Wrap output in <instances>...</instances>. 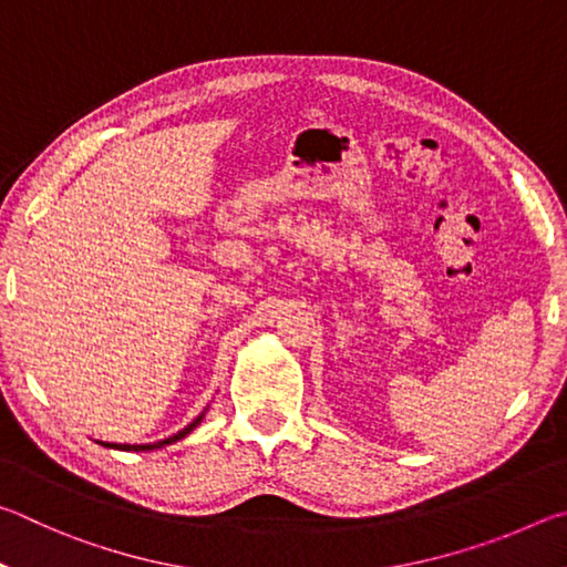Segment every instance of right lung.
<instances>
[{
  "label": "right lung",
  "mask_w": 567,
  "mask_h": 567,
  "mask_svg": "<svg viewBox=\"0 0 567 567\" xmlns=\"http://www.w3.org/2000/svg\"><path fill=\"white\" fill-rule=\"evenodd\" d=\"M203 417H205V412L203 415H197L195 420L189 422L187 427H182L177 435H172V437H165V440H157V443H150V445H117V443H102V445H107V447H114V450H134V453H142V450H157V447H165V445H172V443H177V440H182V437H187L192 430H195L199 422H203Z\"/></svg>",
  "instance_id": "obj_1"
}]
</instances>
